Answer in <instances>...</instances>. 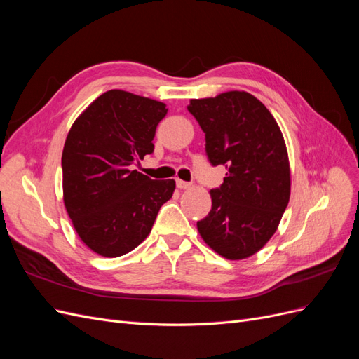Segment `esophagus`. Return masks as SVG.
<instances>
[{"instance_id":"esophagus-1","label":"esophagus","mask_w":359,"mask_h":359,"mask_svg":"<svg viewBox=\"0 0 359 359\" xmlns=\"http://www.w3.org/2000/svg\"><path fill=\"white\" fill-rule=\"evenodd\" d=\"M177 187L181 189V190H186V189H190V182H186V181H181V180H177Z\"/></svg>"}]
</instances>
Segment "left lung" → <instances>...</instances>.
Masks as SVG:
<instances>
[{
  "instance_id": "8db88e82",
  "label": "left lung",
  "mask_w": 359,
  "mask_h": 359,
  "mask_svg": "<svg viewBox=\"0 0 359 359\" xmlns=\"http://www.w3.org/2000/svg\"><path fill=\"white\" fill-rule=\"evenodd\" d=\"M187 109L203 130L211 165L227 169L222 186L210 191L211 211L198 231L220 256L250 257L276 233L289 203L283 135L265 104L245 91L193 99Z\"/></svg>"
}]
</instances>
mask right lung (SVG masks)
Here are the masks:
<instances>
[{"instance_id":"right-lung-1","label":"right lung","mask_w":359,"mask_h":359,"mask_svg":"<svg viewBox=\"0 0 359 359\" xmlns=\"http://www.w3.org/2000/svg\"><path fill=\"white\" fill-rule=\"evenodd\" d=\"M166 104L121 90L106 91L73 123L62 149L64 205L86 247L104 257L132 252L149 235L173 180L133 169L154 151Z\"/></svg>"}]
</instances>
